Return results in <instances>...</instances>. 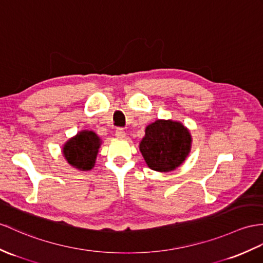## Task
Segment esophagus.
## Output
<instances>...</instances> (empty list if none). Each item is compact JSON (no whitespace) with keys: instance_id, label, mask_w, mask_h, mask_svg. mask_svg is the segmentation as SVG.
<instances>
[{"instance_id":"obj_1","label":"esophagus","mask_w":263,"mask_h":263,"mask_svg":"<svg viewBox=\"0 0 263 263\" xmlns=\"http://www.w3.org/2000/svg\"><path fill=\"white\" fill-rule=\"evenodd\" d=\"M115 135H116L118 138H124L126 136V133L123 128H117L116 134H115Z\"/></svg>"}]
</instances>
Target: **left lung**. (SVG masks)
Wrapping results in <instances>:
<instances>
[{
    "mask_svg": "<svg viewBox=\"0 0 263 263\" xmlns=\"http://www.w3.org/2000/svg\"><path fill=\"white\" fill-rule=\"evenodd\" d=\"M191 143L190 132L181 123L156 120L146 127L139 149L149 168L171 172L185 161Z\"/></svg>",
    "mask_w": 263,
    "mask_h": 263,
    "instance_id": "obj_1",
    "label": "left lung"
}]
</instances>
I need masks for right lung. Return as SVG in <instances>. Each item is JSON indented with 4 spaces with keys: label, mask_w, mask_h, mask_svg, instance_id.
Instances as JSON below:
<instances>
[{
    "label": "right lung",
    "mask_w": 263,
    "mask_h": 263,
    "mask_svg": "<svg viewBox=\"0 0 263 263\" xmlns=\"http://www.w3.org/2000/svg\"><path fill=\"white\" fill-rule=\"evenodd\" d=\"M100 144L99 137L93 132L82 130L66 143L63 155L73 167L89 171L93 167Z\"/></svg>",
    "instance_id": "1"
}]
</instances>
